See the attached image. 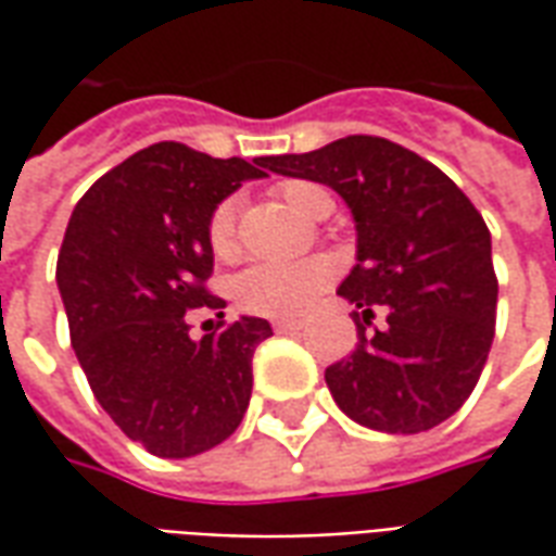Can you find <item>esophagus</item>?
I'll list each match as a JSON object with an SVG mask.
<instances>
[{
    "label": "esophagus",
    "instance_id": "34e87169",
    "mask_svg": "<svg viewBox=\"0 0 556 556\" xmlns=\"http://www.w3.org/2000/svg\"><path fill=\"white\" fill-rule=\"evenodd\" d=\"M303 327V321H298V318H279V321H274V330L277 333H298Z\"/></svg>",
    "mask_w": 556,
    "mask_h": 556
}]
</instances>
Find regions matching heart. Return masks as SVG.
Segmentation results:
<instances>
[{"instance_id":"obj_1","label":"heart","mask_w":556,"mask_h":556,"mask_svg":"<svg viewBox=\"0 0 556 556\" xmlns=\"http://www.w3.org/2000/svg\"><path fill=\"white\" fill-rule=\"evenodd\" d=\"M282 199L294 211L313 217L318 207L330 202L325 187L313 181H289L279 187ZM207 243L217 255L235 253V202H219L207 223ZM333 270L321 258H301V262H253L231 279V294L241 309L267 318H286L303 313L309 303L327 289Z\"/></svg>"}]
</instances>
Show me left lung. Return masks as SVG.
Segmentation results:
<instances>
[{"label": "left lung", "mask_w": 556, "mask_h": 556, "mask_svg": "<svg viewBox=\"0 0 556 556\" xmlns=\"http://www.w3.org/2000/svg\"><path fill=\"white\" fill-rule=\"evenodd\" d=\"M265 169L325 184L351 207L357 265L339 298L354 303L357 349L327 366L339 410L366 429L417 434L450 419L489 361L497 309L485 219L434 163L381 137H345ZM384 305L388 325H365Z\"/></svg>", "instance_id": "1"}]
</instances>
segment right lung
<instances>
[{"mask_svg": "<svg viewBox=\"0 0 556 556\" xmlns=\"http://www.w3.org/2000/svg\"><path fill=\"white\" fill-rule=\"evenodd\" d=\"M265 175V157L157 142L98 178L71 214L55 265L71 345L101 408L151 455L207 453L247 414L253 354L270 325L241 315L193 339L184 315L226 306L205 289L207 223L226 195Z\"/></svg>", "mask_w": 556, "mask_h": 556, "instance_id": "add662e5", "label": "right lung"}]
</instances>
